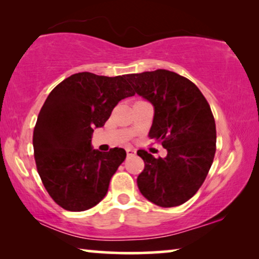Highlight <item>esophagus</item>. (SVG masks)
I'll use <instances>...</instances> for the list:
<instances>
[{
    "label": "esophagus",
    "instance_id": "34e87169",
    "mask_svg": "<svg viewBox=\"0 0 259 259\" xmlns=\"http://www.w3.org/2000/svg\"><path fill=\"white\" fill-rule=\"evenodd\" d=\"M126 154H128V157L136 156V150L131 149V148H128V149H126Z\"/></svg>",
    "mask_w": 259,
    "mask_h": 259
}]
</instances>
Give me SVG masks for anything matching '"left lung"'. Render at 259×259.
I'll list each match as a JSON object with an SVG mask.
<instances>
[{"mask_svg":"<svg viewBox=\"0 0 259 259\" xmlns=\"http://www.w3.org/2000/svg\"><path fill=\"white\" fill-rule=\"evenodd\" d=\"M126 79L135 93L152 103L149 137L167 150L165 158L138 150L145 164L137 178L138 188L157 206H180L198 192L213 164L216 126L209 103L191 80L166 69L129 74Z\"/></svg>","mask_w":259,"mask_h":259,"instance_id":"left-lung-1","label":"left lung"}]
</instances>
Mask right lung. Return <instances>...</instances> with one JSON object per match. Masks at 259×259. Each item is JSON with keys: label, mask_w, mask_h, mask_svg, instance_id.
Returning a JSON list of instances; mask_svg holds the SVG:
<instances>
[{"label": "right lung", "mask_w": 259, "mask_h": 259, "mask_svg": "<svg viewBox=\"0 0 259 259\" xmlns=\"http://www.w3.org/2000/svg\"><path fill=\"white\" fill-rule=\"evenodd\" d=\"M128 75L81 72L53 88L33 129L34 160L50 196L69 211H82L105 198L124 149L92 148L94 128L105 125L122 99L135 95Z\"/></svg>", "instance_id": "add662e5"}]
</instances>
